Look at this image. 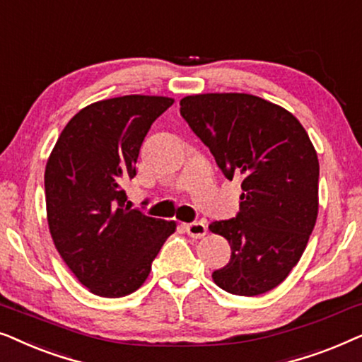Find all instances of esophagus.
I'll return each instance as SVG.
<instances>
[{
  "label": "esophagus",
  "instance_id": "obj_1",
  "mask_svg": "<svg viewBox=\"0 0 362 362\" xmlns=\"http://www.w3.org/2000/svg\"><path fill=\"white\" fill-rule=\"evenodd\" d=\"M185 229L187 232V235L194 237V239H201V237L206 235L207 226L204 221H196V222H189V224H185Z\"/></svg>",
  "mask_w": 362,
  "mask_h": 362
}]
</instances>
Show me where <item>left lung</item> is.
Returning <instances> with one entry per match:
<instances>
[{"instance_id": "1", "label": "left lung", "mask_w": 362, "mask_h": 362, "mask_svg": "<svg viewBox=\"0 0 362 362\" xmlns=\"http://www.w3.org/2000/svg\"><path fill=\"white\" fill-rule=\"evenodd\" d=\"M180 112L227 180L240 177V211L216 221L230 244L229 264L212 274L240 296L274 290L298 264L318 217L320 163L308 133L284 107L250 93H199Z\"/></svg>"}]
</instances>
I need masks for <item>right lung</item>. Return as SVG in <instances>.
Here are the masks:
<instances>
[{"label":"right lung","instance_id":"add662e5","mask_svg":"<svg viewBox=\"0 0 362 362\" xmlns=\"http://www.w3.org/2000/svg\"><path fill=\"white\" fill-rule=\"evenodd\" d=\"M173 103L156 95L90 103L71 118L47 160L44 187L54 245L77 280L98 296L120 298L140 288L176 230L175 221L130 209L122 187L136 175L151 123Z\"/></svg>","mask_w":362,"mask_h":362}]
</instances>
